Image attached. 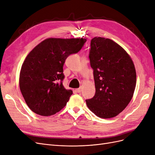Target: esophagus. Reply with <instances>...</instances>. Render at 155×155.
I'll use <instances>...</instances> for the list:
<instances>
[{
    "label": "esophagus",
    "instance_id": "esophagus-1",
    "mask_svg": "<svg viewBox=\"0 0 155 155\" xmlns=\"http://www.w3.org/2000/svg\"><path fill=\"white\" fill-rule=\"evenodd\" d=\"M75 91H76L78 93H80L82 91V87H79V88H76V90H75Z\"/></svg>",
    "mask_w": 155,
    "mask_h": 155
}]
</instances>
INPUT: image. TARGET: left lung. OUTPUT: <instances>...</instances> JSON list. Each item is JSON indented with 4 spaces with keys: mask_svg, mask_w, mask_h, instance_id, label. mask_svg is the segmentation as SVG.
I'll list each match as a JSON object with an SVG mask.
<instances>
[{
    "mask_svg": "<svg viewBox=\"0 0 155 155\" xmlns=\"http://www.w3.org/2000/svg\"><path fill=\"white\" fill-rule=\"evenodd\" d=\"M96 93L87 100L88 108L101 118L118 115L133 96L137 74L130 55L110 39L96 37L89 51Z\"/></svg>",
    "mask_w": 155,
    "mask_h": 155,
    "instance_id": "1",
    "label": "left lung"
}]
</instances>
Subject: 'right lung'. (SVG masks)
Masks as SVG:
<instances>
[{"label":"right lung","instance_id":"add662e5","mask_svg":"<svg viewBox=\"0 0 155 155\" xmlns=\"http://www.w3.org/2000/svg\"><path fill=\"white\" fill-rule=\"evenodd\" d=\"M86 41L85 38H48L27 55L21 69L19 87L33 112L48 116L67 105L72 91L63 85V65L68 56L78 53Z\"/></svg>","mask_w":155,"mask_h":155}]
</instances>
